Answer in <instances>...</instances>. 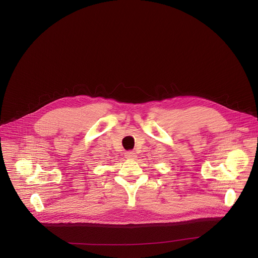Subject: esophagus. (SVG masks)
<instances>
[{"instance_id": "1", "label": "esophagus", "mask_w": 258, "mask_h": 258, "mask_svg": "<svg viewBox=\"0 0 258 258\" xmlns=\"http://www.w3.org/2000/svg\"><path fill=\"white\" fill-rule=\"evenodd\" d=\"M124 156H125L126 159H135L136 158V153L135 152H126Z\"/></svg>"}]
</instances>
